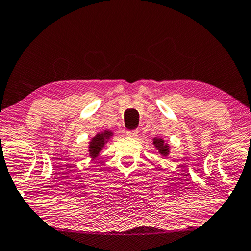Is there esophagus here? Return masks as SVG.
<instances>
[{"label":"esophagus","mask_w":251,"mask_h":251,"mask_svg":"<svg viewBox=\"0 0 251 251\" xmlns=\"http://www.w3.org/2000/svg\"><path fill=\"white\" fill-rule=\"evenodd\" d=\"M138 134V130L137 129H134V130H127L126 132V135L128 137H136Z\"/></svg>","instance_id":"1"}]
</instances>
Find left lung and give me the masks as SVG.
Instances as JSON below:
<instances>
[{
    "mask_svg": "<svg viewBox=\"0 0 251 251\" xmlns=\"http://www.w3.org/2000/svg\"><path fill=\"white\" fill-rule=\"evenodd\" d=\"M153 145L158 151V154H161L162 156L166 157L170 154V146L168 143L164 142L162 137H154Z\"/></svg>",
    "mask_w": 251,
    "mask_h": 251,
    "instance_id": "1",
    "label": "left lung"
}]
</instances>
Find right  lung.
<instances>
[{"instance_id": "1", "label": "right lung", "mask_w": 251, "mask_h": 251, "mask_svg": "<svg viewBox=\"0 0 251 251\" xmlns=\"http://www.w3.org/2000/svg\"><path fill=\"white\" fill-rule=\"evenodd\" d=\"M113 135V132H110V130H104V132L97 133L95 135L89 142V156L91 158H96L99 155V152L104 149L105 144L109 141V138Z\"/></svg>"}]
</instances>
